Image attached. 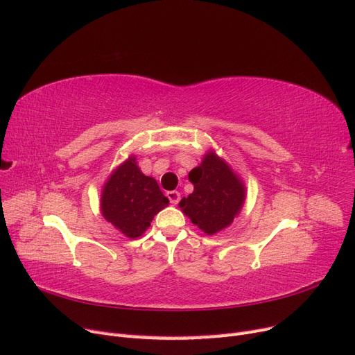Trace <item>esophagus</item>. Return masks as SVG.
<instances>
[{"label": "esophagus", "instance_id": "34e87169", "mask_svg": "<svg viewBox=\"0 0 355 355\" xmlns=\"http://www.w3.org/2000/svg\"><path fill=\"white\" fill-rule=\"evenodd\" d=\"M167 198L170 200L171 204H178L180 200V192L179 191H168L167 192Z\"/></svg>", "mask_w": 355, "mask_h": 355}]
</instances>
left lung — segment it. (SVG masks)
I'll return each instance as SVG.
<instances>
[{
    "instance_id": "1",
    "label": "left lung",
    "mask_w": 355,
    "mask_h": 355,
    "mask_svg": "<svg viewBox=\"0 0 355 355\" xmlns=\"http://www.w3.org/2000/svg\"><path fill=\"white\" fill-rule=\"evenodd\" d=\"M188 178L194 192L180 200V210L207 235L230 227L245 200V187L231 166L209 151Z\"/></svg>"
}]
</instances>
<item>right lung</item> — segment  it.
Listing matches in <instances>:
<instances>
[{
  "label": "right lung",
  "mask_w": 355,
  "mask_h": 355,
  "mask_svg": "<svg viewBox=\"0 0 355 355\" xmlns=\"http://www.w3.org/2000/svg\"><path fill=\"white\" fill-rule=\"evenodd\" d=\"M168 206L157 180L145 176L128 157L105 182L101 197L103 218L128 239H137L149 228L155 214Z\"/></svg>",
  "instance_id": "obj_1"
}]
</instances>
